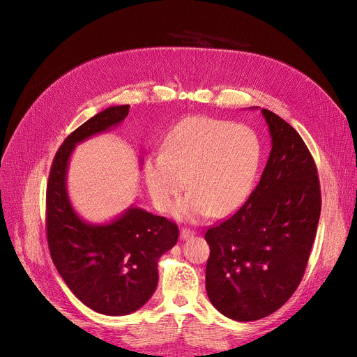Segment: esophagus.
I'll return each instance as SVG.
<instances>
[{"label":"esophagus","instance_id":"1","mask_svg":"<svg viewBox=\"0 0 357 357\" xmlns=\"http://www.w3.org/2000/svg\"><path fill=\"white\" fill-rule=\"evenodd\" d=\"M195 236V231L194 230H190V229H182L181 230V238L182 240H188L191 237Z\"/></svg>","mask_w":357,"mask_h":357}]
</instances>
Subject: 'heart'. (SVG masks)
Listing matches in <instances>:
<instances>
[{"label":"heart","instance_id":"b5f03b06","mask_svg":"<svg viewBox=\"0 0 357 357\" xmlns=\"http://www.w3.org/2000/svg\"><path fill=\"white\" fill-rule=\"evenodd\" d=\"M261 162V143L248 126L204 116L178 123L169 131L162 150L143 163L147 191L160 213L176 204L178 220L198 222L226 217L250 197Z\"/></svg>","mask_w":357,"mask_h":357}]
</instances>
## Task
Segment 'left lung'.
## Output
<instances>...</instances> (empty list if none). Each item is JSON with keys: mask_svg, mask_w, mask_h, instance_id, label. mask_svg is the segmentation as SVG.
<instances>
[{"mask_svg": "<svg viewBox=\"0 0 357 357\" xmlns=\"http://www.w3.org/2000/svg\"><path fill=\"white\" fill-rule=\"evenodd\" d=\"M260 111L272 139L265 171L243 207L205 233V288L234 321L260 320L292 296L321 213L320 181L304 140L275 112Z\"/></svg>", "mask_w": 357, "mask_h": 357, "instance_id": "8db88e82", "label": "left lung"}]
</instances>
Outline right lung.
Returning <instances> with one entry per match:
<instances>
[{
	"instance_id": "1",
	"label": "right lung",
	"mask_w": 357,
	"mask_h": 357,
	"mask_svg": "<svg viewBox=\"0 0 357 357\" xmlns=\"http://www.w3.org/2000/svg\"><path fill=\"white\" fill-rule=\"evenodd\" d=\"M130 105L108 107L70 133L53 159L46 190V231L53 264L72 294L105 315H127L153 295L159 257L178 241V226L139 207L102 224L72 207L66 175L75 147L120 126Z\"/></svg>"
}]
</instances>
